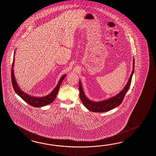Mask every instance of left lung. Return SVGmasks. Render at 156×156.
I'll return each mask as SVG.
<instances>
[{"label":"left lung","instance_id":"obj_1","mask_svg":"<svg viewBox=\"0 0 156 156\" xmlns=\"http://www.w3.org/2000/svg\"><path fill=\"white\" fill-rule=\"evenodd\" d=\"M135 68V60H133V69L131 76H129V80L127 84L126 85L124 88L118 94L111 98L110 99H107L105 100H103L99 102L92 101L89 100L84 95L83 88L80 83V81L79 83V90L80 92V98L83 103L84 106H85L88 110L93 112H105L112 110L117 107L121 104L125 94L127 93L128 90L129 89L130 84L131 83L132 77L133 76V72Z\"/></svg>","mask_w":156,"mask_h":156}]
</instances>
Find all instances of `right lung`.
I'll return each mask as SVG.
<instances>
[{
    "instance_id": "obj_1",
    "label": "right lung",
    "mask_w": 156,
    "mask_h": 156,
    "mask_svg": "<svg viewBox=\"0 0 156 156\" xmlns=\"http://www.w3.org/2000/svg\"><path fill=\"white\" fill-rule=\"evenodd\" d=\"M15 52L14 53L13 57H15ZM14 63H15V58L13 57V63L12 65L11 80L12 83L13 89H14L16 93L19 96H20L25 102H27V104H29V105L34 106V107H38V108L42 107V106H46L47 105L52 103L54 101V100L56 98V96L60 86L61 85L62 80H64L65 77L66 76V74H65L64 76H61V78L58 81V83L57 84L56 87L54 88L53 91L51 92L49 95H47L44 97H41V98L35 97V96H31L30 95H27L25 92L23 91L20 89V88L19 87L18 84L16 80L15 77L14 71H13Z\"/></svg>"
}]
</instances>
